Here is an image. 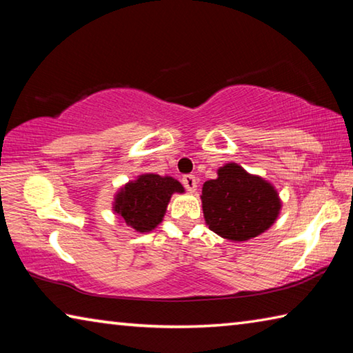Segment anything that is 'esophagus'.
Instances as JSON below:
<instances>
[{"label":"esophagus","mask_w":353,"mask_h":353,"mask_svg":"<svg viewBox=\"0 0 353 353\" xmlns=\"http://www.w3.org/2000/svg\"><path fill=\"white\" fill-rule=\"evenodd\" d=\"M182 183H183V187L187 188V191H190V193H194L196 188H198V179H196L193 174L183 176Z\"/></svg>","instance_id":"34e87169"}]
</instances>
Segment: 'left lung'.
I'll list each match as a JSON object with an SVG mask.
<instances>
[{
	"mask_svg": "<svg viewBox=\"0 0 353 353\" xmlns=\"http://www.w3.org/2000/svg\"><path fill=\"white\" fill-rule=\"evenodd\" d=\"M202 185V212L208 229L229 241H248L276 223L282 201L276 187L235 162Z\"/></svg>",
	"mask_w": 353,
	"mask_h": 353,
	"instance_id": "left-lung-1",
	"label": "left lung"
}]
</instances>
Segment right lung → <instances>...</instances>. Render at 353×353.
I'll list each match as a JSON object with an SVG mask.
<instances>
[{
    "label": "right lung",
    "mask_w": 353,
    "mask_h": 353,
    "mask_svg": "<svg viewBox=\"0 0 353 353\" xmlns=\"http://www.w3.org/2000/svg\"><path fill=\"white\" fill-rule=\"evenodd\" d=\"M174 193H185L182 183L174 177L145 172L117 191L112 210L126 225L140 234H148L163 221Z\"/></svg>",
    "instance_id": "obj_1"
}]
</instances>
